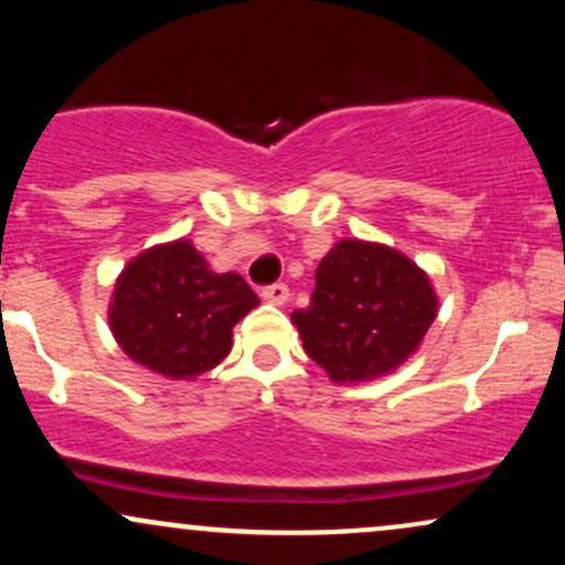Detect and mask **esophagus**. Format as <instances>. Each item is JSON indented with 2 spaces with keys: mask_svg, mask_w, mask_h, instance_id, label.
<instances>
[{
  "mask_svg": "<svg viewBox=\"0 0 565 565\" xmlns=\"http://www.w3.org/2000/svg\"><path fill=\"white\" fill-rule=\"evenodd\" d=\"M263 300H268L274 305H284L289 300V287L287 284H270V287L263 289Z\"/></svg>",
  "mask_w": 565,
  "mask_h": 565,
  "instance_id": "obj_1",
  "label": "esophagus"
}]
</instances>
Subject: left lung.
Returning a JSON list of instances; mask_svg holds the SVG:
<instances>
[{
    "instance_id": "left-lung-1",
    "label": "left lung",
    "mask_w": 565,
    "mask_h": 565,
    "mask_svg": "<svg viewBox=\"0 0 565 565\" xmlns=\"http://www.w3.org/2000/svg\"><path fill=\"white\" fill-rule=\"evenodd\" d=\"M438 297L417 263L385 244L342 238L316 268V289L295 310L302 348L337 385L385 377L423 345Z\"/></svg>"
}]
</instances>
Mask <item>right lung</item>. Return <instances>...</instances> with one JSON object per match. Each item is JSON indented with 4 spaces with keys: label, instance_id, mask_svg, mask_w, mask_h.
<instances>
[{
    "label": "right lung",
    "instance_id": "1",
    "mask_svg": "<svg viewBox=\"0 0 565 565\" xmlns=\"http://www.w3.org/2000/svg\"><path fill=\"white\" fill-rule=\"evenodd\" d=\"M260 300L238 274H215L188 238L146 249L116 278L108 323L135 364L196 380L233 345V327Z\"/></svg>",
    "mask_w": 565,
    "mask_h": 565
}]
</instances>
